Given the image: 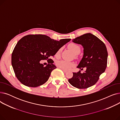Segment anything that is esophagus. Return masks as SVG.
<instances>
[{
	"label": "esophagus",
	"instance_id": "esophagus-1",
	"mask_svg": "<svg viewBox=\"0 0 120 120\" xmlns=\"http://www.w3.org/2000/svg\"><path fill=\"white\" fill-rule=\"evenodd\" d=\"M61 70L63 71V72H65V73H66V72H67V70H64V69H61Z\"/></svg>",
	"mask_w": 120,
	"mask_h": 120
}]
</instances>
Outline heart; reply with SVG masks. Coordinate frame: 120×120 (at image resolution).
Instances as JSON below:
<instances>
[{
  "label": "heart",
  "instance_id": "obj_1",
  "mask_svg": "<svg viewBox=\"0 0 120 120\" xmlns=\"http://www.w3.org/2000/svg\"><path fill=\"white\" fill-rule=\"evenodd\" d=\"M68 48H70L71 51L75 54H77L79 53L80 52V47L77 44L75 43H71L68 46ZM61 49H60L58 50L56 53V56L58 57L60 55L61 52ZM56 64L58 68L64 69L65 70H70L72 67L74 66V63L71 61H69L65 60H59L57 62H56Z\"/></svg>",
  "mask_w": 120,
  "mask_h": 120
}]
</instances>
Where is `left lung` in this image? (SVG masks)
<instances>
[{"label": "left lung", "instance_id": "left-lung-1", "mask_svg": "<svg viewBox=\"0 0 120 120\" xmlns=\"http://www.w3.org/2000/svg\"><path fill=\"white\" fill-rule=\"evenodd\" d=\"M84 48V55L77 68L86 71L73 72L68 82L72 86L79 89H85L95 85L100 75L105 70L108 53L105 44L97 37L87 33L75 38L72 40Z\"/></svg>", "mask_w": 120, "mask_h": 120}]
</instances>
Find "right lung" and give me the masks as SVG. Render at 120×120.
<instances>
[{
    "instance_id": "obj_1",
    "label": "right lung",
    "mask_w": 120,
    "mask_h": 120,
    "mask_svg": "<svg viewBox=\"0 0 120 120\" xmlns=\"http://www.w3.org/2000/svg\"><path fill=\"white\" fill-rule=\"evenodd\" d=\"M71 39L57 41L46 35L30 34L18 41L11 54V65L15 76L24 85L35 87L45 84L52 71L56 68L53 56L62 47ZM47 60L46 67L40 63Z\"/></svg>"
}]
</instances>
